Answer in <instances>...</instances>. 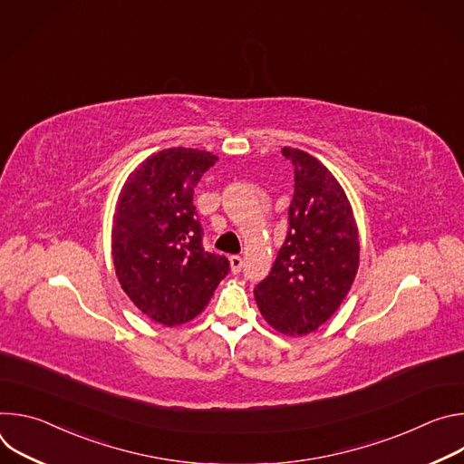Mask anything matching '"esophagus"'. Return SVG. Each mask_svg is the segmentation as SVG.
<instances>
[{"label":"esophagus","mask_w":464,"mask_h":464,"mask_svg":"<svg viewBox=\"0 0 464 464\" xmlns=\"http://www.w3.org/2000/svg\"><path fill=\"white\" fill-rule=\"evenodd\" d=\"M229 260H231V270H233L235 274H238V272L242 270V264H244L242 256H240V255H233Z\"/></svg>","instance_id":"obj_1"}]
</instances>
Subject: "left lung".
<instances>
[{
  "instance_id": "1",
  "label": "left lung",
  "mask_w": 464,
  "mask_h": 464,
  "mask_svg": "<svg viewBox=\"0 0 464 464\" xmlns=\"http://www.w3.org/2000/svg\"><path fill=\"white\" fill-rule=\"evenodd\" d=\"M294 165L288 233L270 276L255 286L260 314L276 330L304 336L333 315L358 272L360 242L347 196L314 156L283 149Z\"/></svg>"
}]
</instances>
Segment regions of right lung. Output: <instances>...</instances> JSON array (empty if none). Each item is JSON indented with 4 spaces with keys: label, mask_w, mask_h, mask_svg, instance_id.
<instances>
[{
    "label": "right lung",
    "mask_w": 464,
    "mask_h": 464,
    "mask_svg": "<svg viewBox=\"0 0 464 464\" xmlns=\"http://www.w3.org/2000/svg\"><path fill=\"white\" fill-rule=\"evenodd\" d=\"M218 161L194 149H167L126 179L113 217L111 255L126 295L150 319L174 326L200 314L229 274L224 255L204 249L192 196Z\"/></svg>",
    "instance_id": "obj_1"
}]
</instances>
